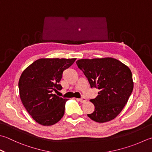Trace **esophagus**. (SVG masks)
Instances as JSON below:
<instances>
[{
  "mask_svg": "<svg viewBox=\"0 0 152 152\" xmlns=\"http://www.w3.org/2000/svg\"><path fill=\"white\" fill-rule=\"evenodd\" d=\"M86 101H87V99H86V98H85V97H82V98H81V99H80V102L82 103H84L86 102Z\"/></svg>",
  "mask_w": 152,
  "mask_h": 152,
  "instance_id": "34e87169",
  "label": "esophagus"
}]
</instances>
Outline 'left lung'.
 I'll use <instances>...</instances> for the list:
<instances>
[{
	"label": "left lung",
	"mask_w": 152,
	"mask_h": 152,
	"mask_svg": "<svg viewBox=\"0 0 152 152\" xmlns=\"http://www.w3.org/2000/svg\"><path fill=\"white\" fill-rule=\"evenodd\" d=\"M91 88L99 90L97 96L90 101L94 111L88 116L97 123H105L117 117L127 103L133 90L130 68L112 57L84 58L76 61Z\"/></svg>",
	"instance_id": "8db88e82"
}]
</instances>
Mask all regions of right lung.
Returning a JSON list of instances; mask_svg holds the SVG:
<instances>
[{
  "label": "right lung",
  "mask_w": 152,
  "mask_h": 152,
  "mask_svg": "<svg viewBox=\"0 0 152 152\" xmlns=\"http://www.w3.org/2000/svg\"><path fill=\"white\" fill-rule=\"evenodd\" d=\"M76 58H43L34 61L23 71L18 82L20 97L34 120L43 126L60 121L64 114L68 99L56 96L62 72Z\"/></svg>",
  "instance_id": "add662e5"
}]
</instances>
